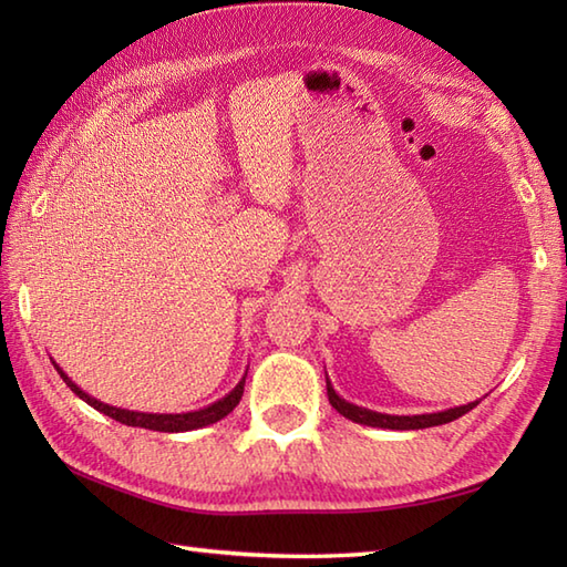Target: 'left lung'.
Segmentation results:
<instances>
[{
  "instance_id": "8db88e82",
  "label": "left lung",
  "mask_w": 567,
  "mask_h": 567,
  "mask_svg": "<svg viewBox=\"0 0 567 567\" xmlns=\"http://www.w3.org/2000/svg\"><path fill=\"white\" fill-rule=\"evenodd\" d=\"M327 392H329V402L331 406L339 412L341 416L355 421V424L363 426H378V429H392V431H414V429H429V426H441L449 424V421H455L457 416L467 414L470 409H475L480 400L463 404V406H453V409H443V412H433V414H414V416H400V414H382V412H372V409L358 406L353 402H346L339 392L333 390V384L327 375Z\"/></svg>"
}]
</instances>
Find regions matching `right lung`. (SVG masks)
<instances>
[{
	"label": "right lung",
	"mask_w": 567,
	"mask_h": 567,
	"mask_svg": "<svg viewBox=\"0 0 567 567\" xmlns=\"http://www.w3.org/2000/svg\"><path fill=\"white\" fill-rule=\"evenodd\" d=\"M58 375L63 378V382L68 384V388L75 392L82 402H87L90 406L97 409V412L112 416L114 421H118V424H126V426H138V429H151V431H165V433H179V431H195V429H202V426H209V424H216V421H221L224 416H228L236 409V404L240 402V396H244V384H246V375L238 380L236 388L228 392L226 396H221V400L212 402L209 406L204 409H197V412H183V414H151V412H134V409H122V406H112V404H104L100 400H94V396H90L84 390H80L75 382H72L63 368H60L58 363H53Z\"/></svg>",
	"instance_id": "1"
}]
</instances>
